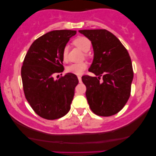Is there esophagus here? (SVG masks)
<instances>
[{
	"instance_id": "obj_1",
	"label": "esophagus",
	"mask_w": 156,
	"mask_h": 156,
	"mask_svg": "<svg viewBox=\"0 0 156 156\" xmlns=\"http://www.w3.org/2000/svg\"><path fill=\"white\" fill-rule=\"evenodd\" d=\"M78 80H79V82L81 83L82 82V76H78Z\"/></svg>"
}]
</instances>
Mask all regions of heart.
I'll return each instance as SVG.
<instances>
[{"label": "heart", "mask_w": 156, "mask_h": 156, "mask_svg": "<svg viewBox=\"0 0 156 156\" xmlns=\"http://www.w3.org/2000/svg\"><path fill=\"white\" fill-rule=\"evenodd\" d=\"M74 44L82 50L83 52H87L90 50L91 48V41L88 38L85 37H76L73 42ZM68 52H69V49L68 47H65L63 48L62 52V60L64 62H67L68 60ZM87 67V64L85 62H79V63H72L69 65L68 67L66 68L67 72L69 73H72L74 74H82L84 69Z\"/></svg>", "instance_id": "b5f03b06"}]
</instances>
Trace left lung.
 <instances>
[{"label":"left lung","mask_w":156,"mask_h":156,"mask_svg":"<svg viewBox=\"0 0 156 156\" xmlns=\"http://www.w3.org/2000/svg\"><path fill=\"white\" fill-rule=\"evenodd\" d=\"M79 32L90 40L94 50L89 71L96 76L82 77L87 87L89 107L98 116L116 114L123 108L131 94L133 72L129 52L120 40L106 30Z\"/></svg>","instance_id":"left-lung-1"}]
</instances>
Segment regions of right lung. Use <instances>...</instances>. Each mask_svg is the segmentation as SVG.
Segmentation results:
<instances>
[{"label":"right lung","instance_id":"add662e5","mask_svg":"<svg viewBox=\"0 0 156 156\" xmlns=\"http://www.w3.org/2000/svg\"><path fill=\"white\" fill-rule=\"evenodd\" d=\"M76 33L69 30L49 32L33 42L25 57L21 77L25 98L43 119H59L70 110L77 76L67 73L55 80L54 76L64 71L62 52Z\"/></svg>","mask_w":156,"mask_h":156}]
</instances>
